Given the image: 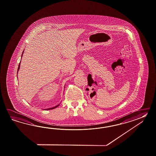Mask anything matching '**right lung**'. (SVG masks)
Wrapping results in <instances>:
<instances>
[{
	"label": "right lung",
	"mask_w": 156,
	"mask_h": 156,
	"mask_svg": "<svg viewBox=\"0 0 156 156\" xmlns=\"http://www.w3.org/2000/svg\"><path fill=\"white\" fill-rule=\"evenodd\" d=\"M23 52H24V51H23ZM23 56V54L21 55V57ZM20 63H19V67H18V69H17V72L19 71V69H20ZM59 106V104H58V105H56L55 106H54V107H53V108H46V109H44V110H51V109H54V108H57V107H58Z\"/></svg>",
	"instance_id": "add662e5"
}]
</instances>
